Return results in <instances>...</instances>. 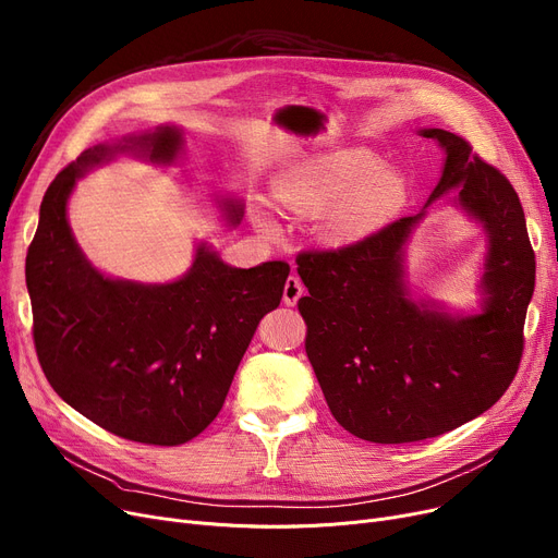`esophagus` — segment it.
<instances>
[{
	"label": "esophagus",
	"instance_id": "34e87169",
	"mask_svg": "<svg viewBox=\"0 0 558 558\" xmlns=\"http://www.w3.org/2000/svg\"><path fill=\"white\" fill-rule=\"evenodd\" d=\"M303 296V282L299 276H289L284 282V291H282V303L287 307H294L299 303V299Z\"/></svg>",
	"mask_w": 558,
	"mask_h": 558
}]
</instances>
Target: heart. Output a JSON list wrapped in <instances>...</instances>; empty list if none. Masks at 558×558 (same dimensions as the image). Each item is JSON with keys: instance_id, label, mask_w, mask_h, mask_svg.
<instances>
[{"instance_id": "1", "label": "heart", "mask_w": 558, "mask_h": 558, "mask_svg": "<svg viewBox=\"0 0 558 558\" xmlns=\"http://www.w3.org/2000/svg\"><path fill=\"white\" fill-rule=\"evenodd\" d=\"M364 149H339L301 162L282 173L274 196L284 208L320 217L318 232L330 244H350L383 228L404 203L407 181L393 167H377ZM255 226L278 232V221L267 208L253 213Z\"/></svg>"}]
</instances>
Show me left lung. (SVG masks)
<instances>
[{"mask_svg":"<svg viewBox=\"0 0 558 558\" xmlns=\"http://www.w3.org/2000/svg\"><path fill=\"white\" fill-rule=\"evenodd\" d=\"M446 149L427 203L459 190L488 234L484 310L450 316L409 299L404 244L423 219L402 217L337 251H301L305 353L337 423L371 444H412L477 418L505 396L520 366L536 255L507 175L463 137L423 129Z\"/></svg>","mask_w":558,"mask_h":558,"instance_id":"obj_1","label":"left lung"}]
</instances>
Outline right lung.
I'll return each instance as SVG.
<instances>
[{"label":"right lung","mask_w":558,"mask_h":558,"mask_svg":"<svg viewBox=\"0 0 558 558\" xmlns=\"http://www.w3.org/2000/svg\"><path fill=\"white\" fill-rule=\"evenodd\" d=\"M175 126L97 144L56 175L26 253L38 362L53 391L78 414L129 441L181 446L221 412L262 316L276 310L289 276L282 259L234 269L205 244L169 284L101 276L68 223L78 175L114 154L173 162ZM238 223L242 205L226 203Z\"/></svg>","instance_id":"add662e5"}]
</instances>
